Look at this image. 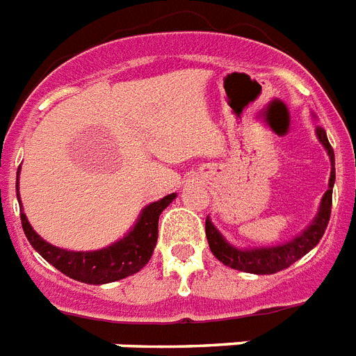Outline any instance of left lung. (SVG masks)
I'll return each mask as SVG.
<instances>
[{"instance_id":"8db88e82","label":"left lung","mask_w":356,"mask_h":356,"mask_svg":"<svg viewBox=\"0 0 356 356\" xmlns=\"http://www.w3.org/2000/svg\"><path fill=\"white\" fill-rule=\"evenodd\" d=\"M316 136L325 147V151L331 158V178H330V189L325 191L322 204H320L318 216L315 222L307 227L304 233L295 240L277 245V248H262V249H249L242 251L233 245H229L224 240V236L216 231L211 220H205V236L209 242V249L214 257L218 258L224 266L231 269H238L243 273H254V275H273L282 269L289 267L295 264L298 258H302L305 252H309L320 242V238L324 236L325 227L330 224L331 216V205H333V184H334V152L331 147L330 140L325 136L324 127H316Z\"/></svg>"}]
</instances>
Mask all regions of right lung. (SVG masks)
Instances as JSON below:
<instances>
[{"instance_id": "add662e5", "label": "right lung", "mask_w": 356, "mask_h": 356, "mask_svg": "<svg viewBox=\"0 0 356 356\" xmlns=\"http://www.w3.org/2000/svg\"><path fill=\"white\" fill-rule=\"evenodd\" d=\"M175 198L176 193H172V195H167L165 198L158 200L154 204L147 205L143 213L140 214V220L136 222L134 229L127 236L120 240L118 243L90 252H74L54 248L49 242H45L43 238L38 236L23 211L19 216H22V225L26 240L31 242L32 248L36 249L41 257L45 258L47 262L72 280L98 286V284H108V282L131 277L151 260L158 240L160 214ZM17 200H19V195H17Z\"/></svg>"}]
</instances>
